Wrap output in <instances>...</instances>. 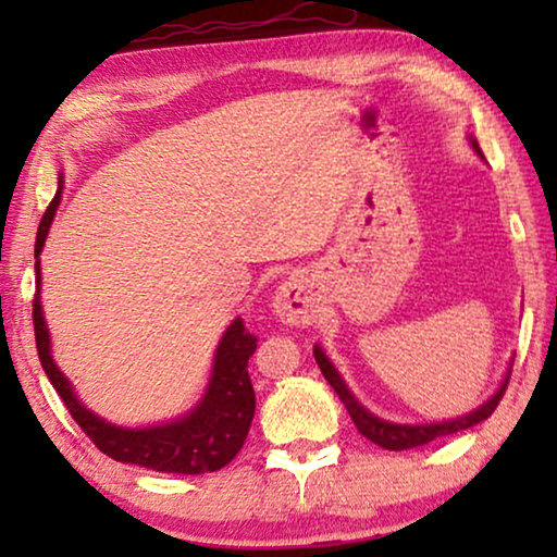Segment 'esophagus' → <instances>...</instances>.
Wrapping results in <instances>:
<instances>
[{"mask_svg": "<svg viewBox=\"0 0 557 557\" xmlns=\"http://www.w3.org/2000/svg\"><path fill=\"white\" fill-rule=\"evenodd\" d=\"M273 314L288 326H307L314 322L317 304L299 278H286L273 294Z\"/></svg>", "mask_w": 557, "mask_h": 557, "instance_id": "1", "label": "esophagus"}]
</instances>
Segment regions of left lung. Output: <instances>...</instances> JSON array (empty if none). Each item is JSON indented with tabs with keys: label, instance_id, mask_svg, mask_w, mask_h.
<instances>
[{
	"label": "left lung",
	"instance_id": "left-lung-1",
	"mask_svg": "<svg viewBox=\"0 0 557 557\" xmlns=\"http://www.w3.org/2000/svg\"><path fill=\"white\" fill-rule=\"evenodd\" d=\"M469 144H471V149H474L476 154L484 159L474 136H469ZM314 360L319 364V370H322V375L326 377V383L334 387V393H337L339 400L345 403L347 413L355 421L357 431H360L364 438H370L372 444H377L380 448H387V451H406V448L423 446L438 436H451V433L467 431V429H471V425L486 421V418L494 413V408L499 406L502 395H505V387L509 383V372H512V368H507L497 391H494L490 398L482 403V406L469 410V413L446 418V421H433V423H400V421H387V418L370 413V410L355 398V393L347 387L345 377L339 375V370L334 368V362L326 357V352L319 345H314Z\"/></svg>",
	"mask_w": 557,
	"mask_h": 557
}]
</instances>
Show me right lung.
Here are the masks:
<instances>
[{
  "label": "right lung",
  "instance_id": "add662e5",
  "mask_svg": "<svg viewBox=\"0 0 557 557\" xmlns=\"http://www.w3.org/2000/svg\"><path fill=\"white\" fill-rule=\"evenodd\" d=\"M60 200H63V174L58 177V193L52 197L50 208L45 210L35 240L37 294L33 304V322L37 355H40L45 375L50 377L52 387L63 398L75 423L111 459L151 471H164V474H205V471L223 469L243 448L256 413V393L248 377V360L256 352V337L243 326L240 317H235L227 324L215 347V355H212L210 380L205 385L202 398L187 413L149 425H121L94 413L52 360L50 330L45 322L40 299V253Z\"/></svg>",
  "mask_w": 557,
  "mask_h": 557
}]
</instances>
